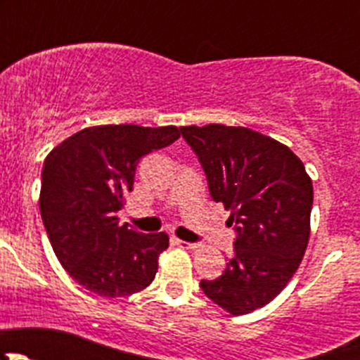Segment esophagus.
<instances>
[{
  "mask_svg": "<svg viewBox=\"0 0 360 360\" xmlns=\"http://www.w3.org/2000/svg\"><path fill=\"white\" fill-rule=\"evenodd\" d=\"M174 244L177 245V248H183V249H197L198 244H195V242H184V240H179V238H174Z\"/></svg>",
  "mask_w": 360,
  "mask_h": 360,
  "instance_id": "obj_1",
  "label": "esophagus"
}]
</instances>
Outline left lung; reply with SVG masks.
<instances>
[{
	"label": "left lung",
	"mask_w": 360,
	"mask_h": 360,
	"mask_svg": "<svg viewBox=\"0 0 360 360\" xmlns=\"http://www.w3.org/2000/svg\"><path fill=\"white\" fill-rule=\"evenodd\" d=\"M209 193L230 210L237 238L226 270L202 281L207 297L233 315L270 303L291 281L310 238L314 186L303 162L271 137L219 123L181 127Z\"/></svg>",
	"instance_id": "1"
}]
</instances>
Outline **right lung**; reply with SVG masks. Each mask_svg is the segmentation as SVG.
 <instances>
[{
    "label": "right lung",
    "mask_w": 360,
    "mask_h": 360,
    "mask_svg": "<svg viewBox=\"0 0 360 360\" xmlns=\"http://www.w3.org/2000/svg\"><path fill=\"white\" fill-rule=\"evenodd\" d=\"M179 139L176 127L101 125L83 129L50 151L41 170L39 210L53 252L90 292L123 297L153 282L165 233L120 224L139 160Z\"/></svg>",
    "instance_id": "right-lung-1"
}]
</instances>
